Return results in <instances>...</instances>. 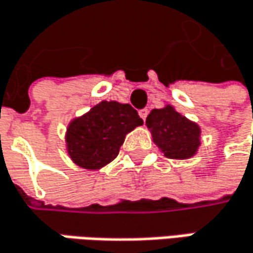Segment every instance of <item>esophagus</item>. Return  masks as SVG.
Listing matches in <instances>:
<instances>
[{"mask_svg": "<svg viewBox=\"0 0 253 253\" xmlns=\"http://www.w3.org/2000/svg\"><path fill=\"white\" fill-rule=\"evenodd\" d=\"M147 114H149V110H147V109H141V110H139V116H140L143 120H146Z\"/></svg>", "mask_w": 253, "mask_h": 253, "instance_id": "1", "label": "esophagus"}]
</instances>
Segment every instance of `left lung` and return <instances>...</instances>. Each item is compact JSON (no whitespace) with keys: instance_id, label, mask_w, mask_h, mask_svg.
<instances>
[{"instance_id":"obj_1","label":"left lung","mask_w":253,"mask_h":253,"mask_svg":"<svg viewBox=\"0 0 253 253\" xmlns=\"http://www.w3.org/2000/svg\"><path fill=\"white\" fill-rule=\"evenodd\" d=\"M146 126L157 147L169 159H190L201 146V127L169 104L153 109L146 119Z\"/></svg>"}]
</instances>
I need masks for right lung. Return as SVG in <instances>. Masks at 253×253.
I'll return each mask as SVG.
<instances>
[{
  "label": "right lung",
  "instance_id": "add662e5",
  "mask_svg": "<svg viewBox=\"0 0 253 253\" xmlns=\"http://www.w3.org/2000/svg\"><path fill=\"white\" fill-rule=\"evenodd\" d=\"M141 125L143 120L130 104L101 101L68 125V156L80 168L101 169L117 157L127 133Z\"/></svg>",
  "mask_w": 253,
  "mask_h": 253
}]
</instances>
